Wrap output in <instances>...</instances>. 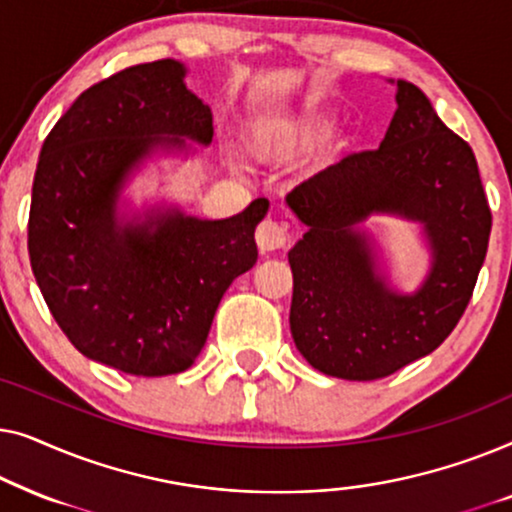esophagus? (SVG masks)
<instances>
[{
    "instance_id": "34e87169",
    "label": "esophagus",
    "mask_w": 512,
    "mask_h": 512,
    "mask_svg": "<svg viewBox=\"0 0 512 512\" xmlns=\"http://www.w3.org/2000/svg\"><path fill=\"white\" fill-rule=\"evenodd\" d=\"M289 242H291V235H289V230L282 226V223H277L272 219H265V221L258 223L256 244H258V249H261V251L284 249Z\"/></svg>"
}]
</instances>
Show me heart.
Listing matches in <instances>:
<instances>
[{"label":"heart","mask_w":512,"mask_h":512,"mask_svg":"<svg viewBox=\"0 0 512 512\" xmlns=\"http://www.w3.org/2000/svg\"><path fill=\"white\" fill-rule=\"evenodd\" d=\"M321 128H324V118L321 116H305L293 123H265L254 132L251 142H254V149L258 153L270 156V153L284 151L286 146L314 137Z\"/></svg>","instance_id":"obj_1"}]
</instances>
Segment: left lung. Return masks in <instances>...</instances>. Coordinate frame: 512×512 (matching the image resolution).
<instances>
[{
	"instance_id": "obj_1",
	"label": "left lung",
	"mask_w": 512,
	"mask_h": 512,
	"mask_svg": "<svg viewBox=\"0 0 512 512\" xmlns=\"http://www.w3.org/2000/svg\"><path fill=\"white\" fill-rule=\"evenodd\" d=\"M380 149L349 153L286 195L307 233L289 251L291 335L312 368L380 380L431 354L459 324L485 263L492 212L478 160L415 83L396 81ZM423 223L432 268L415 294L390 289L358 223Z\"/></svg>"
}]
</instances>
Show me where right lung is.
Listing matches in <instances>:
<instances>
[{
	"instance_id": "right-lung-1",
	"label": "right lung",
	"mask_w": 512,
	"mask_h": 512,
	"mask_svg": "<svg viewBox=\"0 0 512 512\" xmlns=\"http://www.w3.org/2000/svg\"><path fill=\"white\" fill-rule=\"evenodd\" d=\"M156 60L76 97L41 146L27 249L34 279L69 342L139 377L191 368L235 277L254 268V230L270 202L207 221L177 207L118 216L125 181L151 153L207 146L212 109Z\"/></svg>"
}]
</instances>
